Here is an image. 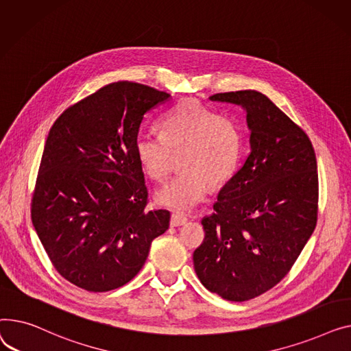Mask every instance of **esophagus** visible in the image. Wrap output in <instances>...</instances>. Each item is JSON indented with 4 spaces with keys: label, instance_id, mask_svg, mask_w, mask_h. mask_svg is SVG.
Instances as JSON below:
<instances>
[{
    "label": "esophagus",
    "instance_id": "1",
    "mask_svg": "<svg viewBox=\"0 0 351 351\" xmlns=\"http://www.w3.org/2000/svg\"><path fill=\"white\" fill-rule=\"evenodd\" d=\"M185 222H187V218H185V217H182L180 214H173L171 215V219H170V225L171 226H181Z\"/></svg>",
    "mask_w": 351,
    "mask_h": 351
}]
</instances>
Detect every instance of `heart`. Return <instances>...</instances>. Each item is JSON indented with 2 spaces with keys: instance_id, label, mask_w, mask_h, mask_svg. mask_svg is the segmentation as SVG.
<instances>
[{
  "instance_id": "b5f03b06",
  "label": "heart",
  "mask_w": 351,
  "mask_h": 351,
  "mask_svg": "<svg viewBox=\"0 0 351 351\" xmlns=\"http://www.w3.org/2000/svg\"><path fill=\"white\" fill-rule=\"evenodd\" d=\"M161 134L141 133L136 138V154L150 178L164 181L181 156L184 170L157 191L160 205L173 211H189L205 199L211 181L228 180L241 157L242 130L238 123L201 103L185 100L160 120Z\"/></svg>"
}]
</instances>
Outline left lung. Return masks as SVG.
<instances>
[{
	"label": "left lung",
	"instance_id": "8db88e82",
	"mask_svg": "<svg viewBox=\"0 0 351 351\" xmlns=\"http://www.w3.org/2000/svg\"><path fill=\"white\" fill-rule=\"evenodd\" d=\"M241 105L251 152L201 222L194 269L213 293L251 300L276 286L312 237L319 210V176L311 138L275 103L256 90L217 93Z\"/></svg>",
	"mask_w": 351,
	"mask_h": 351
}]
</instances>
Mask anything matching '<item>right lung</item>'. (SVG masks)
Wrapping results in <instances>:
<instances>
[{
	"instance_id": "add662e5",
	"label": "right lung",
	"mask_w": 351,
	"mask_h": 351,
	"mask_svg": "<svg viewBox=\"0 0 351 351\" xmlns=\"http://www.w3.org/2000/svg\"><path fill=\"white\" fill-rule=\"evenodd\" d=\"M170 95L114 82L69 106L47 137L31 201L34 228L62 278L88 292L130 282L167 210H146L149 191L136 154L144 114Z\"/></svg>"
}]
</instances>
